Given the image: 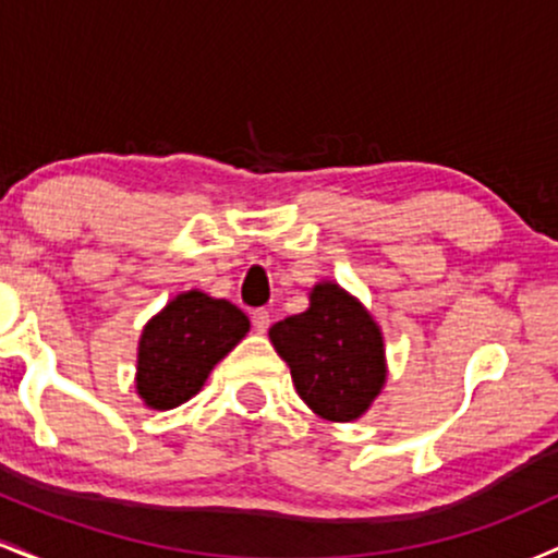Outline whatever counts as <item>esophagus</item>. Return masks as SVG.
I'll return each mask as SVG.
<instances>
[{
  "label": "esophagus",
  "mask_w": 558,
  "mask_h": 558,
  "mask_svg": "<svg viewBox=\"0 0 558 558\" xmlns=\"http://www.w3.org/2000/svg\"><path fill=\"white\" fill-rule=\"evenodd\" d=\"M252 325H254V330H257V332H267V328H270V312L254 310L252 312Z\"/></svg>",
  "instance_id": "obj_1"
}]
</instances>
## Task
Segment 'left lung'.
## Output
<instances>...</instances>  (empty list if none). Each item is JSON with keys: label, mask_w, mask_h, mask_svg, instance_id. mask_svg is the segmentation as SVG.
<instances>
[{"label": "left lung", "mask_w": 558, "mask_h": 558, "mask_svg": "<svg viewBox=\"0 0 558 558\" xmlns=\"http://www.w3.org/2000/svg\"><path fill=\"white\" fill-rule=\"evenodd\" d=\"M270 341L301 399L325 420H356L386 383L380 330L336 283L312 288L310 310L275 323Z\"/></svg>", "instance_id": "left-lung-1"}]
</instances>
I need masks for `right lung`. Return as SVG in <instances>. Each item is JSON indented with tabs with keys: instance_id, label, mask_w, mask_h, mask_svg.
I'll return each instance as SVG.
<instances>
[{
	"instance_id": "right-lung-1",
	"label": "right lung",
	"mask_w": 558,
	"mask_h": 558,
	"mask_svg": "<svg viewBox=\"0 0 558 558\" xmlns=\"http://www.w3.org/2000/svg\"><path fill=\"white\" fill-rule=\"evenodd\" d=\"M246 332L248 317L235 304L202 291L181 293L141 336L138 396L151 409L181 407Z\"/></svg>"
}]
</instances>
